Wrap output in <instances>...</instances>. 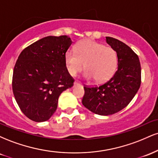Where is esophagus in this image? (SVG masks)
<instances>
[{
  "instance_id": "esophagus-1",
  "label": "esophagus",
  "mask_w": 158,
  "mask_h": 158,
  "mask_svg": "<svg viewBox=\"0 0 158 158\" xmlns=\"http://www.w3.org/2000/svg\"><path fill=\"white\" fill-rule=\"evenodd\" d=\"M80 85V82H79V81H74V83H73L74 86H77V85Z\"/></svg>"
}]
</instances>
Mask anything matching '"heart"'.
Listing matches in <instances>:
<instances>
[{"mask_svg":"<svg viewBox=\"0 0 158 158\" xmlns=\"http://www.w3.org/2000/svg\"><path fill=\"white\" fill-rule=\"evenodd\" d=\"M64 62L68 73L72 77L80 72L85 64V78H94L97 82H103L115 73L118 57L111 47L86 40L78 43L74 52L69 50L65 53Z\"/></svg>","mask_w":158,"mask_h":158,"instance_id":"heart-1","label":"heart"}]
</instances>
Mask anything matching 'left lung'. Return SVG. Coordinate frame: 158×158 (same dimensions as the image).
Listing matches in <instances>:
<instances>
[{"label": "left lung", "instance_id": "1", "mask_svg": "<svg viewBox=\"0 0 158 158\" xmlns=\"http://www.w3.org/2000/svg\"><path fill=\"white\" fill-rule=\"evenodd\" d=\"M106 42L116 50L118 69L108 81L99 86H84L82 104L99 115H111L129 104L141 83V67L138 56L128 45L111 37Z\"/></svg>", "mask_w": 158, "mask_h": 158}]
</instances>
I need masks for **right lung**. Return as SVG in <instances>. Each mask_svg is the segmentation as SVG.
I'll list each match as a JSON object with an SVG mask.
<instances>
[{
  "label": "right lung",
  "mask_w": 158,
  "mask_h": 158,
  "mask_svg": "<svg viewBox=\"0 0 158 158\" xmlns=\"http://www.w3.org/2000/svg\"><path fill=\"white\" fill-rule=\"evenodd\" d=\"M72 44L67 35L48 36L27 47L16 61L12 91L23 114L35 122L48 120L58 99L73 85L64 56Z\"/></svg>",
  "instance_id": "obj_1"
}]
</instances>
